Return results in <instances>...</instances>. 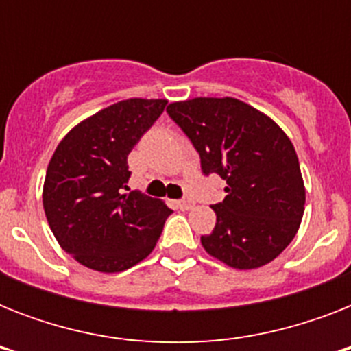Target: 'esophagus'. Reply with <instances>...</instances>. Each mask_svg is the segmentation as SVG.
Here are the masks:
<instances>
[{"mask_svg": "<svg viewBox=\"0 0 351 351\" xmlns=\"http://www.w3.org/2000/svg\"><path fill=\"white\" fill-rule=\"evenodd\" d=\"M193 206H195V200H193V198H189V197L182 198V200H178V202H176V208L182 209V211H189Z\"/></svg>", "mask_w": 351, "mask_h": 351, "instance_id": "34e87169", "label": "esophagus"}]
</instances>
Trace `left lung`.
Returning <instances> with one entry per match:
<instances>
[{"label": "left lung", "instance_id": "8db88e82", "mask_svg": "<svg viewBox=\"0 0 351 351\" xmlns=\"http://www.w3.org/2000/svg\"><path fill=\"white\" fill-rule=\"evenodd\" d=\"M200 154L204 175L226 180V198L211 206L217 224L204 250L237 269L277 258L299 231L306 191L286 132L237 98H193L167 107Z\"/></svg>", "mask_w": 351, "mask_h": 351}]
</instances>
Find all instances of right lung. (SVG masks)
Segmentation results:
<instances>
[{"label":"right lung","mask_w":351,"mask_h":351,"mask_svg":"<svg viewBox=\"0 0 351 351\" xmlns=\"http://www.w3.org/2000/svg\"><path fill=\"white\" fill-rule=\"evenodd\" d=\"M167 100L118 101L71 129L47 167L43 209L58 244L101 273L129 269L154 250L171 211L127 187V156Z\"/></svg>","instance_id":"right-lung-1"}]
</instances>
